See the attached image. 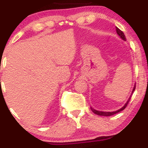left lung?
I'll use <instances>...</instances> for the list:
<instances>
[{"label": "left lung", "instance_id": "1", "mask_svg": "<svg viewBox=\"0 0 148 148\" xmlns=\"http://www.w3.org/2000/svg\"><path fill=\"white\" fill-rule=\"evenodd\" d=\"M116 32H117L118 35H119V36L120 37H121V38L123 40H124V41H126V38H125V35H124V33H123V32L122 31H121V29H120L119 28H118L117 27H116ZM135 88H136V84H135V86H134V87H133V91H132L131 95L133 94V91H135ZM131 95H130V97H129L128 100L127 101V102L125 103V105H124L122 107V108H120V109L117 110V111H111V112L101 111H97V110L94 109V108H93L92 107H91V111H92L93 112H94L95 114L99 115V116H113V115L116 114V113H119V112L122 111L123 110H124L125 108H126L127 103H128L129 101H130V97H131Z\"/></svg>", "mask_w": 148, "mask_h": 148}]
</instances>
